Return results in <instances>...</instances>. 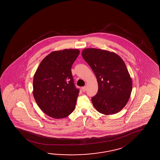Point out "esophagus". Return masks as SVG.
I'll list each match as a JSON object with an SVG mask.
<instances>
[{
  "mask_svg": "<svg viewBox=\"0 0 160 160\" xmlns=\"http://www.w3.org/2000/svg\"><path fill=\"white\" fill-rule=\"evenodd\" d=\"M86 89H87V88H86V87H84L82 88V91H83L84 92L86 91Z\"/></svg>",
  "mask_w": 160,
  "mask_h": 160,
  "instance_id": "1",
  "label": "esophagus"
}]
</instances>
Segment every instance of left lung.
<instances>
[{
	"label": "left lung",
	"instance_id": "obj_1",
	"mask_svg": "<svg viewBox=\"0 0 160 160\" xmlns=\"http://www.w3.org/2000/svg\"><path fill=\"white\" fill-rule=\"evenodd\" d=\"M82 54L98 82V92L91 100L94 107L103 114L120 112L128 102L132 89L123 60L115 52L101 49L85 48Z\"/></svg>",
	"mask_w": 160,
	"mask_h": 160
}]
</instances>
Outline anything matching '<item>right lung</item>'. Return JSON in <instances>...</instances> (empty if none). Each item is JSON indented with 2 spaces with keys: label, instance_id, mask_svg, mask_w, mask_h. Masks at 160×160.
<instances>
[{
  "label": "right lung",
  "instance_id": "add662e5",
  "mask_svg": "<svg viewBox=\"0 0 160 160\" xmlns=\"http://www.w3.org/2000/svg\"><path fill=\"white\" fill-rule=\"evenodd\" d=\"M79 53L78 49L52 51L41 61L34 75V98L51 118H66L75 110L79 90L71 69Z\"/></svg>",
  "mask_w": 160,
  "mask_h": 160
}]
</instances>
